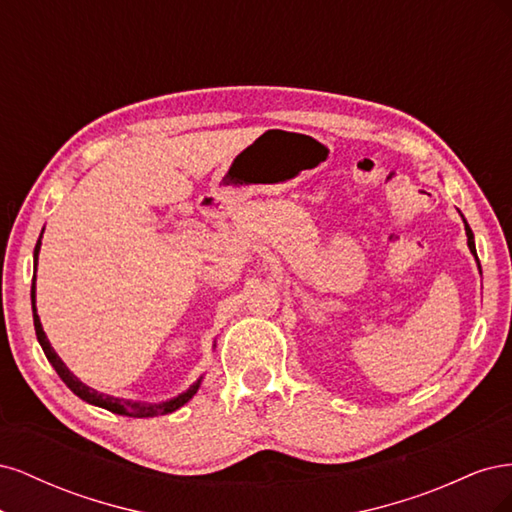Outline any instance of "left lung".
I'll use <instances>...</instances> for the list:
<instances>
[{"mask_svg":"<svg viewBox=\"0 0 512 512\" xmlns=\"http://www.w3.org/2000/svg\"><path fill=\"white\" fill-rule=\"evenodd\" d=\"M466 235H468V245H470V252L476 256V247H474V235H472V230H470V226L466 224Z\"/></svg>","mask_w":512,"mask_h":512,"instance_id":"left-lung-1","label":"left lung"}]
</instances>
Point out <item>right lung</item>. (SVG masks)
I'll use <instances>...</instances> for the list:
<instances>
[{
	"instance_id": "right-lung-1",
	"label": "right lung",
	"mask_w": 512,
	"mask_h": 512,
	"mask_svg": "<svg viewBox=\"0 0 512 512\" xmlns=\"http://www.w3.org/2000/svg\"><path fill=\"white\" fill-rule=\"evenodd\" d=\"M38 252H40V239L36 243V250H34V284H32V305H34V327H36V335H38V342L46 354V359H49V363L55 367L57 376L64 380L68 384V389L79 395L83 401H87V404H94V406H100L108 412H115V414H121V416H132V418H149V416H160V414H170L179 410L183 404H188V401L194 397V393L198 391L200 386V380L190 386L188 391L181 393L179 397L170 399V401H162V404H138V401H128V399H117V397H111V395H104V393H98L94 389H89V386H85L81 380H76V376L70 374V369L61 363L59 356L55 354V350L51 348L49 339H46L44 331H42V324H40V318L36 314V267H38Z\"/></svg>"
}]
</instances>
